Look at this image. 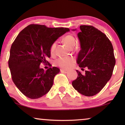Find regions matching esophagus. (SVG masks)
<instances>
[{"instance_id":"obj_1","label":"esophagus","mask_w":125,"mask_h":125,"mask_svg":"<svg viewBox=\"0 0 125 125\" xmlns=\"http://www.w3.org/2000/svg\"><path fill=\"white\" fill-rule=\"evenodd\" d=\"M60 72L61 73H67L68 72V71H67V70H65V69H61L60 70Z\"/></svg>"}]
</instances>
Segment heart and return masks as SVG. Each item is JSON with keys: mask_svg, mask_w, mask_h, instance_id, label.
I'll return each mask as SVG.
<instances>
[{"mask_svg": "<svg viewBox=\"0 0 125 125\" xmlns=\"http://www.w3.org/2000/svg\"><path fill=\"white\" fill-rule=\"evenodd\" d=\"M64 42H65L66 45L70 48L73 47L76 45V40L75 37L73 35H68L64 37ZM56 47V43L53 42L50 48V53L51 54L53 55L55 53ZM75 59L73 57L71 56H67V57H61L59 59L56 60V64L60 67L63 68V69H69L71 68L75 62Z\"/></svg>", "mask_w": 125, "mask_h": 125, "instance_id": "b5f03b06", "label": "heart"}]
</instances>
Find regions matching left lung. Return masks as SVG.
<instances>
[{
    "instance_id": "obj_1",
    "label": "left lung",
    "mask_w": 125,
    "mask_h": 125,
    "mask_svg": "<svg viewBox=\"0 0 125 125\" xmlns=\"http://www.w3.org/2000/svg\"><path fill=\"white\" fill-rule=\"evenodd\" d=\"M78 33L81 50L77 62L80 68H88L85 74L76 71L73 81L75 89L85 96L98 93L112 76L115 59L112 42L105 34L92 25H81Z\"/></svg>"
}]
</instances>
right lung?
Here are the masks:
<instances>
[{
    "mask_svg": "<svg viewBox=\"0 0 125 125\" xmlns=\"http://www.w3.org/2000/svg\"><path fill=\"white\" fill-rule=\"evenodd\" d=\"M68 31L67 28L32 24L23 29L13 42L8 66L13 83L26 97L39 98L50 90L60 69L53 66L45 71L40 65L49 64L47 59L51 57V45Z\"/></svg>",
    "mask_w": 125,
    "mask_h": 125,
    "instance_id": "add662e5",
    "label": "right lung"
}]
</instances>
